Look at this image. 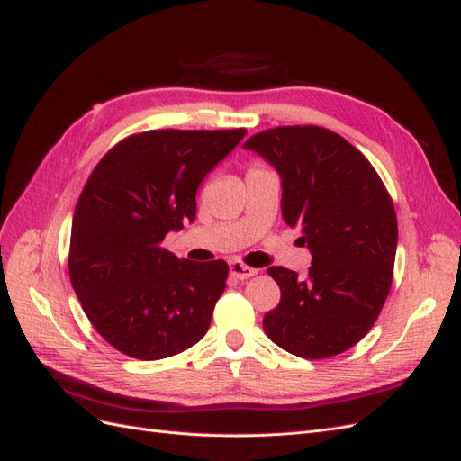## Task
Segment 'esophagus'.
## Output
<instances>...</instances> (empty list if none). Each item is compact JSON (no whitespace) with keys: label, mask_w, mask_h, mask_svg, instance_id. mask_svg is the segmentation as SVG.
<instances>
[{"label":"esophagus","mask_w":461,"mask_h":461,"mask_svg":"<svg viewBox=\"0 0 461 461\" xmlns=\"http://www.w3.org/2000/svg\"><path fill=\"white\" fill-rule=\"evenodd\" d=\"M229 267H230V275H232L234 278H239V281H246V278L258 275V269L248 267V265H244V263H240V261H230Z\"/></svg>","instance_id":"esophagus-1"}]
</instances>
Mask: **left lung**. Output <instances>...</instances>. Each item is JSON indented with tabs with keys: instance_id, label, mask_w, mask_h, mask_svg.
Wrapping results in <instances>:
<instances>
[{
	"instance_id": "left-lung-1",
	"label": "left lung",
	"mask_w": 461,
	"mask_h": 461,
	"mask_svg": "<svg viewBox=\"0 0 461 461\" xmlns=\"http://www.w3.org/2000/svg\"><path fill=\"white\" fill-rule=\"evenodd\" d=\"M281 176V209L310 248L308 276L285 267L267 273L281 302L263 330L283 350L323 359L366 337L393 285L398 222L393 200L373 165L337 132L276 127L248 138Z\"/></svg>"
}]
</instances>
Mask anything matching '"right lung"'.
<instances>
[{"instance_id":"1","label":"right lung","mask_w":461,"mask_h":461,"mask_svg":"<svg viewBox=\"0 0 461 461\" xmlns=\"http://www.w3.org/2000/svg\"><path fill=\"white\" fill-rule=\"evenodd\" d=\"M244 136L148 131L95 165L73 215L68 276L90 323L119 352L163 359L203 339L229 265L178 259L161 242L196 219L202 180Z\"/></svg>"}]
</instances>
